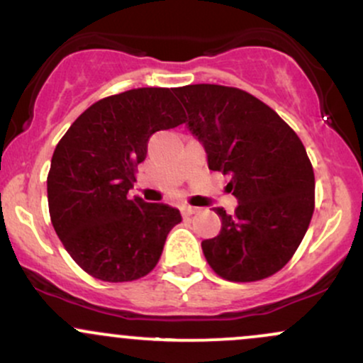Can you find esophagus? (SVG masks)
Instances as JSON below:
<instances>
[{
    "label": "esophagus",
    "mask_w": 363,
    "mask_h": 363,
    "mask_svg": "<svg viewBox=\"0 0 363 363\" xmlns=\"http://www.w3.org/2000/svg\"><path fill=\"white\" fill-rule=\"evenodd\" d=\"M198 211H199V208H196V206H189V205L182 206V215H186V216L198 213Z\"/></svg>",
    "instance_id": "esophagus-1"
}]
</instances>
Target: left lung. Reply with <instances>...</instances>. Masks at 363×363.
Masks as SVG:
<instances>
[{"mask_svg": "<svg viewBox=\"0 0 363 363\" xmlns=\"http://www.w3.org/2000/svg\"><path fill=\"white\" fill-rule=\"evenodd\" d=\"M176 95L208 167L232 176L239 201L234 215L215 208L222 230L201 242L208 264L230 281L272 277L297 251L314 213V170L301 138L272 107L234 86L198 83Z\"/></svg>", "mask_w": 363, "mask_h": 363, "instance_id": "left-lung-1", "label": "left lung"}]
</instances>
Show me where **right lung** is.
Returning a JSON list of instances; mask_svg holds the SVG:
<instances>
[{
  "instance_id": "1",
  "label": "right lung",
  "mask_w": 363,
  "mask_h": 363,
  "mask_svg": "<svg viewBox=\"0 0 363 363\" xmlns=\"http://www.w3.org/2000/svg\"><path fill=\"white\" fill-rule=\"evenodd\" d=\"M174 89H135L90 106L57 143L49 215L74 262L102 281H133L157 266L181 211L128 198L150 136L184 123Z\"/></svg>"
}]
</instances>
